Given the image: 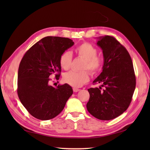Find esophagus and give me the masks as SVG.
I'll return each mask as SVG.
<instances>
[{"mask_svg": "<svg viewBox=\"0 0 150 150\" xmlns=\"http://www.w3.org/2000/svg\"><path fill=\"white\" fill-rule=\"evenodd\" d=\"M73 91H74V92H77L79 91H80V89H78L77 88H73Z\"/></svg>", "mask_w": 150, "mask_h": 150, "instance_id": "esophagus-1", "label": "esophagus"}]
</instances>
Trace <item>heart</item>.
Masks as SVG:
<instances>
[{
    "label": "heart",
    "instance_id": "heart-1",
    "mask_svg": "<svg viewBox=\"0 0 150 150\" xmlns=\"http://www.w3.org/2000/svg\"><path fill=\"white\" fill-rule=\"evenodd\" d=\"M75 53L85 60L82 69H88L91 74H95L100 71L103 65V60L97 55L98 50L92 44L83 42L75 49ZM73 56L69 51L62 53L59 59V64L64 69H68L72 62ZM90 80V75L87 71L76 72L70 71L63 75V81L73 87L79 88L86 83Z\"/></svg>",
    "mask_w": 150,
    "mask_h": 150
}]
</instances>
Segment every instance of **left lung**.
Segmentation results:
<instances>
[{
    "instance_id": "8db88e82",
    "label": "left lung",
    "mask_w": 150,
    "mask_h": 150,
    "mask_svg": "<svg viewBox=\"0 0 150 150\" xmlns=\"http://www.w3.org/2000/svg\"><path fill=\"white\" fill-rule=\"evenodd\" d=\"M103 50V71L93 84L101 86L88 91L86 104L91 115L98 119L109 120L122 114L129 107L136 86V78L131 57L128 51L112 36L99 37L97 43ZM104 87L103 90L101 87Z\"/></svg>"
}]
</instances>
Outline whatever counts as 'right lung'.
<instances>
[{
	"instance_id": "obj_1",
	"label": "right lung",
	"mask_w": 150,
	"mask_h": 150,
	"mask_svg": "<svg viewBox=\"0 0 150 150\" xmlns=\"http://www.w3.org/2000/svg\"><path fill=\"white\" fill-rule=\"evenodd\" d=\"M74 42L68 38L46 37L28 50L18 67L17 93L21 103L33 117L47 120L61 112L73 94L68 84L53 87L51 76L59 80V59Z\"/></svg>"
}]
</instances>
